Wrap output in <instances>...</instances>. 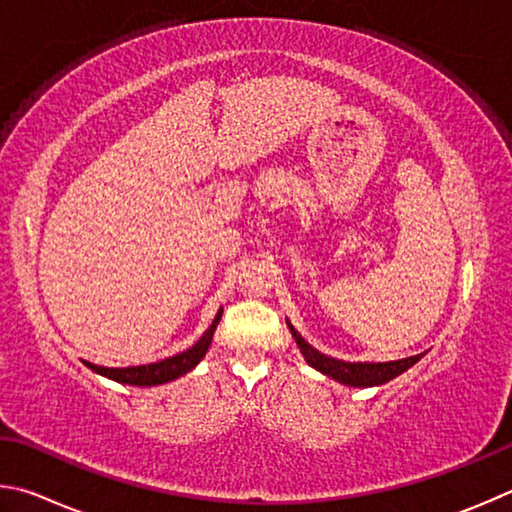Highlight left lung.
I'll use <instances>...</instances> for the list:
<instances>
[{"instance_id":"left-lung-1","label":"left lung","mask_w":512,"mask_h":512,"mask_svg":"<svg viewBox=\"0 0 512 512\" xmlns=\"http://www.w3.org/2000/svg\"><path fill=\"white\" fill-rule=\"evenodd\" d=\"M290 330L310 366H315L317 371L328 375V378L348 384V387H373V384H384V382L396 378V375L405 373L409 366H414L420 357H423V355H414V357H405V360L380 362V364L342 362V360H335V357H328L324 353L315 351V348H312L306 339L297 333V330H294L292 326H290Z\"/></svg>"}]
</instances>
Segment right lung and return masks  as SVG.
<instances>
[{
  "instance_id": "add662e5",
  "label": "right lung",
  "mask_w": 512,
  "mask_h": 512,
  "mask_svg": "<svg viewBox=\"0 0 512 512\" xmlns=\"http://www.w3.org/2000/svg\"><path fill=\"white\" fill-rule=\"evenodd\" d=\"M220 317H222V310L215 315L209 330H206V333L197 339L191 348H188V351L168 357V360L146 364V366H128V369H105V366H96L89 362H85V364L92 371L101 373V375H105V378H110L114 382L137 384V387H155V384L170 382V380L179 378V375L191 371L193 366L206 355V351H209V346H211V339H213V330H215V326H218Z\"/></svg>"
}]
</instances>
